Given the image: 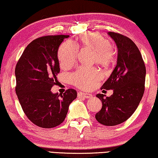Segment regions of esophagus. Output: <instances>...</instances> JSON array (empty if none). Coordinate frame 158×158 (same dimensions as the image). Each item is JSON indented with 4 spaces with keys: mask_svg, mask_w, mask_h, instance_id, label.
<instances>
[{
    "mask_svg": "<svg viewBox=\"0 0 158 158\" xmlns=\"http://www.w3.org/2000/svg\"><path fill=\"white\" fill-rule=\"evenodd\" d=\"M79 97L81 96V97H83L85 98H87V99H90L93 98V94H88V93H79L78 94H77Z\"/></svg>",
    "mask_w": 158,
    "mask_h": 158,
    "instance_id": "esophagus-1",
    "label": "esophagus"
}]
</instances>
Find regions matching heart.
Listing matches in <instances>:
<instances>
[{
	"label": "heart",
	"instance_id": "heart-1",
	"mask_svg": "<svg viewBox=\"0 0 158 158\" xmlns=\"http://www.w3.org/2000/svg\"><path fill=\"white\" fill-rule=\"evenodd\" d=\"M82 48L93 52L94 60L106 67L113 62L114 51L111 43L99 33L82 35L79 38ZM79 48L76 44L66 42L60 46L58 58L64 68H69L76 63ZM102 77V73L96 68L79 67L71 75V81L80 89H89Z\"/></svg>",
	"mask_w": 158,
	"mask_h": 158
}]
</instances>
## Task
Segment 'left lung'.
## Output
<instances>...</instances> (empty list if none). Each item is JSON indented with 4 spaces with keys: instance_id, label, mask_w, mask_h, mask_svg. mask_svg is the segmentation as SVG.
I'll use <instances>...</instances> for the list:
<instances>
[{
    "instance_id": "8db88e82",
    "label": "left lung",
    "mask_w": 158,
    "mask_h": 158,
    "mask_svg": "<svg viewBox=\"0 0 158 158\" xmlns=\"http://www.w3.org/2000/svg\"><path fill=\"white\" fill-rule=\"evenodd\" d=\"M118 48L117 63L101 89H113L110 97L98 94L102 103L95 114L99 123L116 126L124 122L136 110L145 91V65L135 44L126 36L110 31Z\"/></svg>"
}]
</instances>
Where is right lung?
<instances>
[{"label": "right lung", "instance_id": "right-lung-1", "mask_svg": "<svg viewBox=\"0 0 158 158\" xmlns=\"http://www.w3.org/2000/svg\"><path fill=\"white\" fill-rule=\"evenodd\" d=\"M69 35H48L33 40L25 48L15 66V92L22 109L34 124L44 128L60 125L70 104L77 98L74 89L53 94L60 72L58 50Z\"/></svg>", "mask_w": 158, "mask_h": 158}]
</instances>
